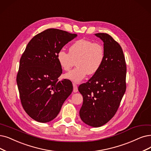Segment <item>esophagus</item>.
<instances>
[{
    "instance_id": "esophagus-1",
    "label": "esophagus",
    "mask_w": 151,
    "mask_h": 151,
    "mask_svg": "<svg viewBox=\"0 0 151 151\" xmlns=\"http://www.w3.org/2000/svg\"><path fill=\"white\" fill-rule=\"evenodd\" d=\"M73 87H74V89H73L74 92H75V93L77 92H78V88H77V86L76 85L75 83H73Z\"/></svg>"
}]
</instances>
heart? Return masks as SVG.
Wrapping results in <instances>:
<instances>
[{
  "instance_id": "heart-1",
  "label": "heart",
  "mask_w": 151,
  "mask_h": 151,
  "mask_svg": "<svg viewBox=\"0 0 151 151\" xmlns=\"http://www.w3.org/2000/svg\"><path fill=\"white\" fill-rule=\"evenodd\" d=\"M105 50L100 43L86 39L74 41L69 47V52L64 50L58 51L56 59L60 67L64 70H69L74 66L77 67L64 75L66 79L79 83L88 75L97 73L105 61Z\"/></svg>"
}]
</instances>
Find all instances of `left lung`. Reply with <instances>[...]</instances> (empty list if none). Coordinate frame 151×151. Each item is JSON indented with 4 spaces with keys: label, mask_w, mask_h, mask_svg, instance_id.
Here are the masks:
<instances>
[{
    "label": "left lung",
    "mask_w": 151,
    "mask_h": 151,
    "mask_svg": "<svg viewBox=\"0 0 151 151\" xmlns=\"http://www.w3.org/2000/svg\"><path fill=\"white\" fill-rule=\"evenodd\" d=\"M95 35L104 42L105 61L97 73L78 90L83 96L80 117L96 128L109 122L118 109L126 88V65L122 47L110 35Z\"/></svg>",
    "instance_id": "left-lung-1"
}]
</instances>
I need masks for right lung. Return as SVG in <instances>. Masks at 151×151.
<instances>
[{"label":"right lung","instance_id":"add662e5","mask_svg":"<svg viewBox=\"0 0 151 151\" xmlns=\"http://www.w3.org/2000/svg\"><path fill=\"white\" fill-rule=\"evenodd\" d=\"M77 36L47 29L35 36L23 53L17 83L23 109L35 121L47 123L55 119L72 92L69 80L58 81L63 70L56 55Z\"/></svg>","mask_w":151,"mask_h":151}]
</instances>
